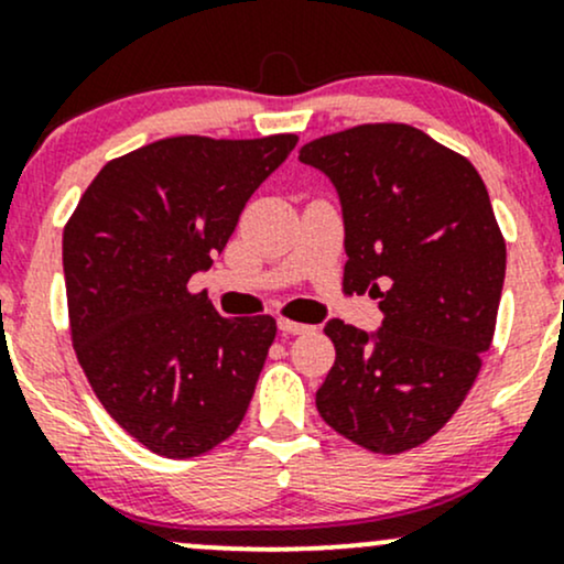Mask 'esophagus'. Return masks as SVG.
<instances>
[{
  "label": "esophagus",
  "mask_w": 564,
  "mask_h": 564,
  "mask_svg": "<svg viewBox=\"0 0 564 564\" xmlns=\"http://www.w3.org/2000/svg\"><path fill=\"white\" fill-rule=\"evenodd\" d=\"M280 330L282 333H290V336H304V333H312L314 328L312 325H304V323H293V319H280Z\"/></svg>",
  "instance_id": "34e87169"
}]
</instances>
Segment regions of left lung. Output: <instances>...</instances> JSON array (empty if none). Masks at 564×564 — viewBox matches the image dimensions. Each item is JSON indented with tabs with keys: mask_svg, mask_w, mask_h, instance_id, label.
<instances>
[{
	"mask_svg": "<svg viewBox=\"0 0 564 564\" xmlns=\"http://www.w3.org/2000/svg\"><path fill=\"white\" fill-rule=\"evenodd\" d=\"M319 169L344 215V288L379 299L377 333L330 319L336 362L317 411L377 454L425 444L452 420L495 336L506 241L474 163L405 123L319 137Z\"/></svg>",
	"mask_w": 564,
	"mask_h": 564,
	"instance_id": "1",
	"label": "left lung"
}]
</instances>
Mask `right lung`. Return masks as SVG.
I'll use <instances>...</instances> for the list:
<instances>
[{
	"label": "right lung",
	"instance_id": "add662e5",
	"mask_svg": "<svg viewBox=\"0 0 564 564\" xmlns=\"http://www.w3.org/2000/svg\"><path fill=\"white\" fill-rule=\"evenodd\" d=\"M295 142L159 139L107 163L66 223L77 360L107 414L161 457H198L245 420L274 317H220L187 282Z\"/></svg>",
	"mask_w": 564,
	"mask_h": 564
}]
</instances>
